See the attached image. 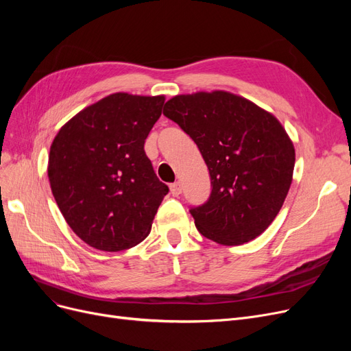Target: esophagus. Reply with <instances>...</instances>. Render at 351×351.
<instances>
[{
	"instance_id": "obj_1",
	"label": "esophagus",
	"mask_w": 351,
	"mask_h": 351,
	"mask_svg": "<svg viewBox=\"0 0 351 351\" xmlns=\"http://www.w3.org/2000/svg\"><path fill=\"white\" fill-rule=\"evenodd\" d=\"M169 192H171L173 196H178L180 193H182V183L180 182L173 183L171 186H169Z\"/></svg>"
}]
</instances>
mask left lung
Instances as JSON below:
<instances>
[{"label":"left lung","mask_w":351,"mask_h":351,"mask_svg":"<svg viewBox=\"0 0 351 351\" xmlns=\"http://www.w3.org/2000/svg\"><path fill=\"white\" fill-rule=\"evenodd\" d=\"M164 115L192 137L209 169L210 196L190 209L200 234L224 246L261 236L282 208L295 162L277 117L227 90L176 95Z\"/></svg>","instance_id":"8db88e82"}]
</instances>
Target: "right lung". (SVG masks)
<instances>
[{
  "instance_id": "obj_1",
  "label": "right lung",
  "mask_w": 351,
  "mask_h": 351,
  "mask_svg": "<svg viewBox=\"0 0 351 351\" xmlns=\"http://www.w3.org/2000/svg\"><path fill=\"white\" fill-rule=\"evenodd\" d=\"M164 95L111 93L61 127L49 147L51 192L74 234L105 252L130 249L151 232L168 187L145 154Z\"/></svg>"
}]
</instances>
